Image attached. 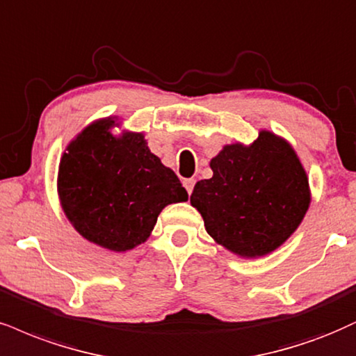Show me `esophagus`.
Wrapping results in <instances>:
<instances>
[{
	"label": "esophagus",
	"mask_w": 356,
	"mask_h": 356,
	"mask_svg": "<svg viewBox=\"0 0 356 356\" xmlns=\"http://www.w3.org/2000/svg\"><path fill=\"white\" fill-rule=\"evenodd\" d=\"M195 183H196V179H193V178L185 179V181H183V185H185L188 195H191V193H193V188H195Z\"/></svg>",
	"instance_id": "esophagus-1"
}]
</instances>
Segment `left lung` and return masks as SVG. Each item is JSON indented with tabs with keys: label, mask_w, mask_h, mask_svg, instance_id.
I'll use <instances>...</instances> for the list:
<instances>
[{
	"label": "left lung",
	"mask_w": 356,
	"mask_h": 356,
	"mask_svg": "<svg viewBox=\"0 0 356 356\" xmlns=\"http://www.w3.org/2000/svg\"><path fill=\"white\" fill-rule=\"evenodd\" d=\"M195 185L191 204L208 234L232 254L262 257L296 232L310 204L305 168L292 145L269 130L251 145L231 143Z\"/></svg>",
	"instance_id": "left-lung-1"
}]
</instances>
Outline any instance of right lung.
<instances>
[{"label":"right lung","mask_w":356,"mask_h":356,"mask_svg":"<svg viewBox=\"0 0 356 356\" xmlns=\"http://www.w3.org/2000/svg\"><path fill=\"white\" fill-rule=\"evenodd\" d=\"M112 117L87 125L65 148L57 173L63 211L82 238L113 252L150 238L165 206L188 200L173 170L148 148L143 134Z\"/></svg>","instance_id":"right-lung-1"}]
</instances>
